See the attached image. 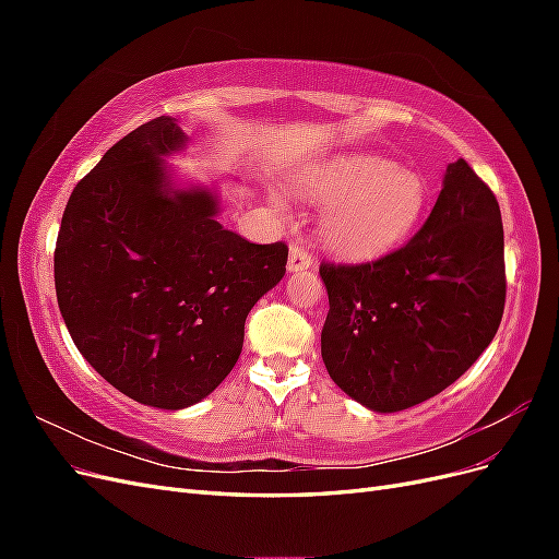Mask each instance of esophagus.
<instances>
[{"mask_svg":"<svg viewBox=\"0 0 559 559\" xmlns=\"http://www.w3.org/2000/svg\"><path fill=\"white\" fill-rule=\"evenodd\" d=\"M286 267H289V273H302V270L312 267V257L300 247H292L289 251V261H286Z\"/></svg>","mask_w":559,"mask_h":559,"instance_id":"34e87169","label":"esophagus"}]
</instances>
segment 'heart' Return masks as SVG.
<instances>
[{
	"instance_id": "b5f03b06",
	"label": "heart",
	"mask_w": 559,
	"mask_h": 559,
	"mask_svg": "<svg viewBox=\"0 0 559 559\" xmlns=\"http://www.w3.org/2000/svg\"><path fill=\"white\" fill-rule=\"evenodd\" d=\"M319 212V238L341 259H376L399 247L425 216L429 186L394 160L352 154L294 177ZM277 207L280 200L275 198Z\"/></svg>"
}]
</instances>
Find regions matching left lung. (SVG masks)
<instances>
[{
  "mask_svg": "<svg viewBox=\"0 0 559 559\" xmlns=\"http://www.w3.org/2000/svg\"><path fill=\"white\" fill-rule=\"evenodd\" d=\"M319 275L331 380L373 413L413 408L462 378L497 335L506 300L499 202L464 158L454 160L408 245L370 263H321Z\"/></svg>",
  "mask_w": 559,
  "mask_h": 559,
  "instance_id": "1",
  "label": "left lung"
}]
</instances>
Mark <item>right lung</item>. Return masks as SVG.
<instances>
[{
  "label": "right lung",
  "instance_id": "obj_1",
  "mask_svg": "<svg viewBox=\"0 0 559 559\" xmlns=\"http://www.w3.org/2000/svg\"><path fill=\"white\" fill-rule=\"evenodd\" d=\"M189 144L173 116L116 142L67 202L56 294L76 349L132 401L195 405L226 380L245 319L286 273L289 249L224 228L216 183L167 167Z\"/></svg>",
  "mask_w": 559,
  "mask_h": 559
}]
</instances>
